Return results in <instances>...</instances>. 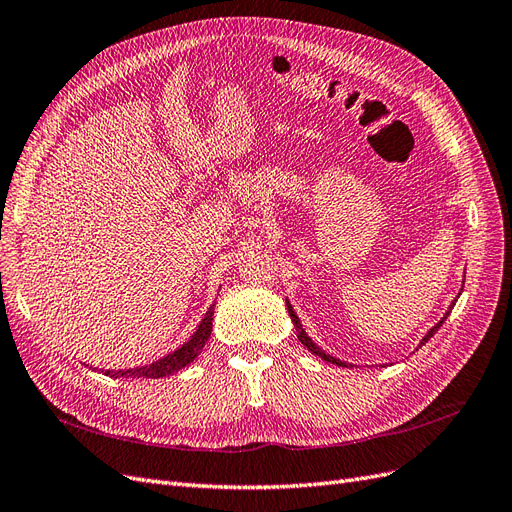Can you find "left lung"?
<instances>
[{"mask_svg":"<svg viewBox=\"0 0 512 512\" xmlns=\"http://www.w3.org/2000/svg\"><path fill=\"white\" fill-rule=\"evenodd\" d=\"M286 307H288V314H290V318H292V322H294V327H297V331H299V342L303 344V346H307V350L309 352H314L316 356H320V359H324V361H329V363H335V365H342V367H346V363L344 361H339V359H333V356L331 354H327V352H322L314 342H312V339H309L307 335H305V331H303V327H301V322H299V318H297V314H294L292 312V307H290V303H286ZM448 314H451V309H448V312L444 314V318L436 324V327H431V331L423 337V342H421V346L427 342V339H431L433 337V333H436L440 327H442V322L446 320V316Z\"/></svg>","mask_w":512,"mask_h":512,"instance_id":"8db88e82","label":"left lung"}]
</instances>
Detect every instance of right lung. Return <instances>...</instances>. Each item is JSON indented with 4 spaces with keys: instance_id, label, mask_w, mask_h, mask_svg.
Returning a JSON list of instances; mask_svg holds the SVG:
<instances>
[{
    "instance_id": "obj_1",
    "label": "right lung",
    "mask_w": 512,
    "mask_h": 512,
    "mask_svg": "<svg viewBox=\"0 0 512 512\" xmlns=\"http://www.w3.org/2000/svg\"><path fill=\"white\" fill-rule=\"evenodd\" d=\"M213 307L215 305L209 307V312L205 314L203 322L198 324V329L192 335L190 342L183 344L179 350L170 352V354L164 356V359L151 363V365H145V367L126 369V371H111V369H108L104 376H111V378H117V376H126V378H130V376H134V378H164V376L175 374V371H179L181 367L192 363L196 356H198V352L205 348L207 339L211 335V329H213Z\"/></svg>"
}]
</instances>
